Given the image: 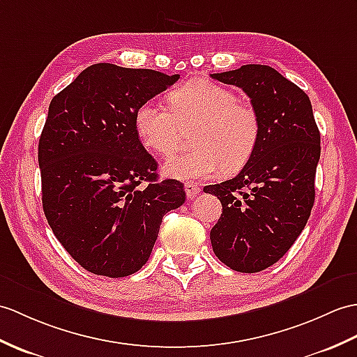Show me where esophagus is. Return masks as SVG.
I'll use <instances>...</instances> for the list:
<instances>
[{
  "mask_svg": "<svg viewBox=\"0 0 357 357\" xmlns=\"http://www.w3.org/2000/svg\"><path fill=\"white\" fill-rule=\"evenodd\" d=\"M201 192V187H199L196 182H185V193L188 199L196 197V195Z\"/></svg>",
  "mask_w": 357,
  "mask_h": 357,
  "instance_id": "obj_1",
  "label": "esophagus"
}]
</instances>
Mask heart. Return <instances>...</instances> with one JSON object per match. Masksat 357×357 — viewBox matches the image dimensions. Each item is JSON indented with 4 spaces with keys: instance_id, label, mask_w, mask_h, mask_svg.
Here are the masks:
<instances>
[{
    "instance_id": "heart-1",
    "label": "heart",
    "mask_w": 357,
    "mask_h": 357,
    "mask_svg": "<svg viewBox=\"0 0 357 357\" xmlns=\"http://www.w3.org/2000/svg\"><path fill=\"white\" fill-rule=\"evenodd\" d=\"M170 107L149 100L135 112L137 135L149 151L170 156L178 151L182 130L196 128L193 151L162 165L165 176L204 179L236 172L251 160L261 137L255 107L237 100L234 91L205 79H195L169 94Z\"/></svg>"
}]
</instances>
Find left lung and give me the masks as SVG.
<instances>
[{
    "mask_svg": "<svg viewBox=\"0 0 357 357\" xmlns=\"http://www.w3.org/2000/svg\"><path fill=\"white\" fill-rule=\"evenodd\" d=\"M251 98L261 137L251 160L233 179L206 185L219 197L222 216L213 227V251L237 272H260L291 248L309 220L321 135L310 98L268 65H243L211 74Z\"/></svg>",
    "mask_w": 357,
    "mask_h": 357,
    "instance_id": "left-lung-1",
    "label": "left lung"
}]
</instances>
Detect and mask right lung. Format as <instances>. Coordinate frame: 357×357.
Here are the masks:
<instances>
[{
	"mask_svg": "<svg viewBox=\"0 0 357 357\" xmlns=\"http://www.w3.org/2000/svg\"><path fill=\"white\" fill-rule=\"evenodd\" d=\"M178 79L96 63L50 103L38 147L44 213L66 252L96 275L143 268L162 216L185 202L179 181H158L135 130L138 106Z\"/></svg>",
	"mask_w": 357,
	"mask_h": 357,
	"instance_id": "1",
	"label": "right lung"
}]
</instances>
